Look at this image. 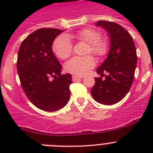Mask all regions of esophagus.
<instances>
[{
  "instance_id": "34e87169",
  "label": "esophagus",
  "mask_w": 153,
  "mask_h": 153,
  "mask_svg": "<svg viewBox=\"0 0 153 153\" xmlns=\"http://www.w3.org/2000/svg\"><path fill=\"white\" fill-rule=\"evenodd\" d=\"M82 77H80V76H76V75H73V80L74 81H76L77 80V79H81Z\"/></svg>"
}]
</instances>
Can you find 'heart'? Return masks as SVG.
I'll return each instance as SVG.
<instances>
[{
	"mask_svg": "<svg viewBox=\"0 0 153 153\" xmlns=\"http://www.w3.org/2000/svg\"><path fill=\"white\" fill-rule=\"evenodd\" d=\"M77 40L89 44L88 53H93L98 56H102L107 52L108 44L106 40L100 39V33L96 30L86 28L73 36ZM53 49L55 54L60 59H67L71 55L73 44L66 36H60L55 40ZM95 65V60L92 56H74L66 63L65 69L67 72L75 75L83 76Z\"/></svg>",
	"mask_w": 153,
	"mask_h": 153,
	"instance_id": "1",
	"label": "heart"
}]
</instances>
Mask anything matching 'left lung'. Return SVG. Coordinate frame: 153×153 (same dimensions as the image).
<instances>
[{"mask_svg": "<svg viewBox=\"0 0 153 153\" xmlns=\"http://www.w3.org/2000/svg\"><path fill=\"white\" fill-rule=\"evenodd\" d=\"M97 26L109 34L110 49L105 61L97 70L101 77L95 78L91 94L97 102L112 105L122 100L130 90L137 63L136 50L131 35L120 24L99 21ZM104 72L108 75L102 79Z\"/></svg>", "mask_w": 153, "mask_h": 153, "instance_id": "obj_1", "label": "left lung"}]
</instances>
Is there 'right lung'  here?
<instances>
[{"instance_id":"obj_1","label":"right lung","mask_w":153,"mask_h":153,"mask_svg":"<svg viewBox=\"0 0 153 153\" xmlns=\"http://www.w3.org/2000/svg\"><path fill=\"white\" fill-rule=\"evenodd\" d=\"M63 31L36 30L24 39L18 51L17 70L21 86L30 101L44 111L62 109L70 98L72 76L61 74L62 66L52 51L55 38Z\"/></svg>"}]
</instances>
